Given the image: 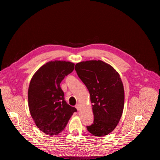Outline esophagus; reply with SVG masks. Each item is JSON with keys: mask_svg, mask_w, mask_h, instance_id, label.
Masks as SVG:
<instances>
[{"mask_svg": "<svg viewBox=\"0 0 160 160\" xmlns=\"http://www.w3.org/2000/svg\"><path fill=\"white\" fill-rule=\"evenodd\" d=\"M75 108H76V109L78 110V111H79L80 110V108H81V106H80V104H79V103H77L76 105H75Z\"/></svg>", "mask_w": 160, "mask_h": 160, "instance_id": "esophagus-1", "label": "esophagus"}]
</instances>
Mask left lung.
Here are the masks:
<instances>
[{"mask_svg": "<svg viewBox=\"0 0 160 160\" xmlns=\"http://www.w3.org/2000/svg\"><path fill=\"white\" fill-rule=\"evenodd\" d=\"M75 69L90 94L94 122L87 129L95 136L108 135L119 123L124 108V88L119 74L101 60L81 61Z\"/></svg>", "mask_w": 160, "mask_h": 160, "instance_id": "8db88e82", "label": "left lung"}]
</instances>
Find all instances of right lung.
Segmentation results:
<instances>
[{"label": "right lung", "mask_w": 160, "mask_h": 160, "mask_svg": "<svg viewBox=\"0 0 160 160\" xmlns=\"http://www.w3.org/2000/svg\"><path fill=\"white\" fill-rule=\"evenodd\" d=\"M73 62L65 61L47 62L41 66L31 80L28 101L31 117L37 127L48 135L60 133L76 112L64 100L60 83L73 71Z\"/></svg>", "instance_id": "1"}]
</instances>
